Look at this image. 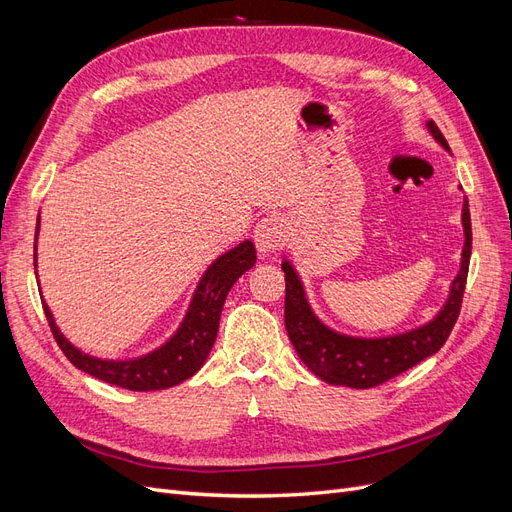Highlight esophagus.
<instances>
[{"mask_svg": "<svg viewBox=\"0 0 512 512\" xmlns=\"http://www.w3.org/2000/svg\"><path fill=\"white\" fill-rule=\"evenodd\" d=\"M284 220L280 215H267L256 224L254 241L260 254H271L284 245Z\"/></svg>", "mask_w": 512, "mask_h": 512, "instance_id": "34e87169", "label": "esophagus"}]
</instances>
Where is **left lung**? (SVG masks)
Listing matches in <instances>:
<instances>
[{"mask_svg":"<svg viewBox=\"0 0 512 512\" xmlns=\"http://www.w3.org/2000/svg\"><path fill=\"white\" fill-rule=\"evenodd\" d=\"M427 128L446 151H451L436 123L429 121ZM461 222L463 232H466V243H463L461 269L453 280L448 301L440 309V314L427 322L425 327L395 337L359 339L339 335L329 327H324L305 299L299 275L294 273L290 262L284 260L282 269L286 273V331L301 361L324 382L350 386V389H371V386H378L404 374L406 369L436 354L455 327L463 301V290H466L468 282L472 254L468 198L463 203Z\"/></svg>","mask_w":512,"mask_h":512,"instance_id":"1","label":"left lung"}]
</instances>
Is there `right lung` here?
Instances as JSON below:
<instances>
[{
    "label": "right lung",
    "instance_id": "obj_1",
    "mask_svg": "<svg viewBox=\"0 0 512 512\" xmlns=\"http://www.w3.org/2000/svg\"><path fill=\"white\" fill-rule=\"evenodd\" d=\"M256 262V247L252 241L239 243L235 250L222 254L200 280L194 299L190 303L188 316H185L179 331L156 352L134 361H102L94 359L79 348H74L68 339L61 335L49 305L42 301L44 316L57 346L68 356V361L79 367L85 374L104 380L108 384L121 386L128 391H162L170 389L183 380L192 378L203 367L209 356L215 335L220 327V314L228 292L239 277L252 269Z\"/></svg>",
    "mask_w": 512,
    "mask_h": 512
}]
</instances>
